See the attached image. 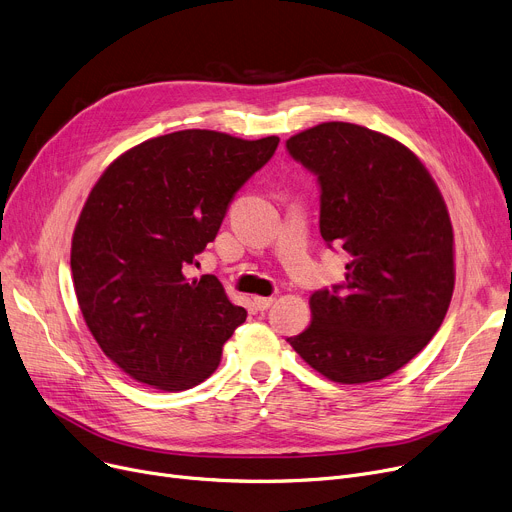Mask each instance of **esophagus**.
Here are the masks:
<instances>
[{"label":"esophagus","mask_w":512,"mask_h":512,"mask_svg":"<svg viewBox=\"0 0 512 512\" xmlns=\"http://www.w3.org/2000/svg\"><path fill=\"white\" fill-rule=\"evenodd\" d=\"M253 301H255V305H257V309H259V311H265V309L270 307L276 299H274V297H255Z\"/></svg>","instance_id":"obj_1"}]
</instances>
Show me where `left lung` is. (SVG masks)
Instances as JSON below:
<instances>
[{
	"instance_id": "1",
	"label": "left lung",
	"mask_w": 512,
	"mask_h": 512,
	"mask_svg": "<svg viewBox=\"0 0 512 512\" xmlns=\"http://www.w3.org/2000/svg\"><path fill=\"white\" fill-rule=\"evenodd\" d=\"M317 174L319 230L353 259L346 282L311 294V324L286 338L338 384L405 367L434 338L454 290V234L432 174L388 134L324 122L286 141Z\"/></svg>"
}]
</instances>
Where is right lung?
Wrapping results in <instances>:
<instances>
[{
    "label": "right lung",
    "instance_id": "add662e5",
    "mask_svg": "<svg viewBox=\"0 0 512 512\" xmlns=\"http://www.w3.org/2000/svg\"><path fill=\"white\" fill-rule=\"evenodd\" d=\"M278 143L178 130L130 147L91 188L72 234L74 292L101 351L132 380L180 392L218 369L247 311L215 276L184 272Z\"/></svg>",
    "mask_w": 512,
    "mask_h": 512
}]
</instances>
